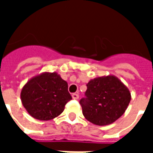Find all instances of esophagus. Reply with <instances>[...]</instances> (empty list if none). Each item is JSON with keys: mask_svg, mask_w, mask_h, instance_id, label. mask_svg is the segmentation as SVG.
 <instances>
[{"mask_svg": "<svg viewBox=\"0 0 153 153\" xmlns=\"http://www.w3.org/2000/svg\"><path fill=\"white\" fill-rule=\"evenodd\" d=\"M72 97H73V99L78 100L79 99V94H77V93H73V94H72Z\"/></svg>", "mask_w": 153, "mask_h": 153, "instance_id": "34e87169", "label": "esophagus"}]
</instances>
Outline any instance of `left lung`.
<instances>
[{"instance_id": "1", "label": "left lung", "mask_w": 153, "mask_h": 153, "mask_svg": "<svg viewBox=\"0 0 153 153\" xmlns=\"http://www.w3.org/2000/svg\"><path fill=\"white\" fill-rule=\"evenodd\" d=\"M87 88L86 97L79 103L84 117L94 125L112 124L125 112L131 100L128 88L115 75L91 79Z\"/></svg>"}]
</instances>
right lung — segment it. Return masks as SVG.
<instances>
[{"instance_id":"right-lung-1","label":"right lung","mask_w":153,"mask_h":153,"mask_svg":"<svg viewBox=\"0 0 153 153\" xmlns=\"http://www.w3.org/2000/svg\"><path fill=\"white\" fill-rule=\"evenodd\" d=\"M23 106L29 115L39 120H50L60 115L72 99L68 83L56 72H43L33 77L20 93Z\"/></svg>"}]
</instances>
